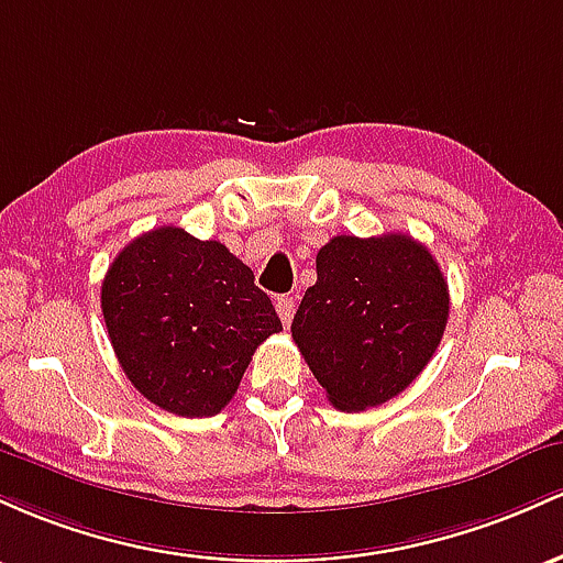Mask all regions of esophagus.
<instances>
[{
	"instance_id": "1",
	"label": "esophagus",
	"mask_w": 563,
	"mask_h": 563,
	"mask_svg": "<svg viewBox=\"0 0 563 563\" xmlns=\"http://www.w3.org/2000/svg\"><path fill=\"white\" fill-rule=\"evenodd\" d=\"M276 313H279L282 324L289 327L292 324V316H295V300L289 298V295H282V298H276Z\"/></svg>"
}]
</instances>
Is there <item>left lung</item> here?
<instances>
[{"label":"left lung","instance_id":"8db88e82","mask_svg":"<svg viewBox=\"0 0 563 563\" xmlns=\"http://www.w3.org/2000/svg\"><path fill=\"white\" fill-rule=\"evenodd\" d=\"M446 316L444 274L412 236H334L316 255L292 340L332 407L364 412L426 369Z\"/></svg>","mask_w":563,"mask_h":563}]
</instances>
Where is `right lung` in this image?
Listing matches in <instances>:
<instances>
[{
    "label": "right lung",
    "instance_id": "obj_1",
    "mask_svg": "<svg viewBox=\"0 0 563 563\" xmlns=\"http://www.w3.org/2000/svg\"><path fill=\"white\" fill-rule=\"evenodd\" d=\"M100 308L137 394L178 418L218 415L257 345L282 330L247 265L175 225L141 233L113 257Z\"/></svg>",
    "mask_w": 563,
    "mask_h": 563
}]
</instances>
